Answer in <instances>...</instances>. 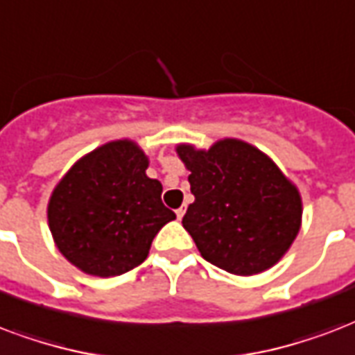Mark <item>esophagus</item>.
Wrapping results in <instances>:
<instances>
[{
    "label": "esophagus",
    "instance_id": "obj_1",
    "mask_svg": "<svg viewBox=\"0 0 355 355\" xmlns=\"http://www.w3.org/2000/svg\"><path fill=\"white\" fill-rule=\"evenodd\" d=\"M175 215H178V218H180V220H181V218H183V215H185V207L181 206L180 209H175Z\"/></svg>",
    "mask_w": 355,
    "mask_h": 355
}]
</instances>
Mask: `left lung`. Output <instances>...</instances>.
Listing matches in <instances>:
<instances>
[{
	"label": "left lung",
	"mask_w": 355,
	"mask_h": 355,
	"mask_svg": "<svg viewBox=\"0 0 355 355\" xmlns=\"http://www.w3.org/2000/svg\"><path fill=\"white\" fill-rule=\"evenodd\" d=\"M194 202L183 217L200 254L234 275L273 268L301 228L303 204L294 183L263 151L223 138L209 149L180 144Z\"/></svg>",
	"instance_id": "8db88e82"
}]
</instances>
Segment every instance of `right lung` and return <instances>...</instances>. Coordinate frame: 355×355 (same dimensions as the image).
Returning <instances> with one entry per match:
<instances>
[{
  "mask_svg": "<svg viewBox=\"0 0 355 355\" xmlns=\"http://www.w3.org/2000/svg\"><path fill=\"white\" fill-rule=\"evenodd\" d=\"M148 155L132 140H114L74 162L48 200L55 247L74 268L116 277L148 258L151 241L175 213L162 185L146 174Z\"/></svg>",
  "mask_w": 355,
  "mask_h": 355,
  "instance_id": "obj_1",
  "label": "right lung"
}]
</instances>
